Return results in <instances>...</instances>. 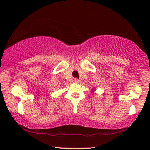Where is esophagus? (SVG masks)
I'll use <instances>...</instances> for the list:
<instances>
[{"label": "esophagus", "instance_id": "34e87169", "mask_svg": "<svg viewBox=\"0 0 150 150\" xmlns=\"http://www.w3.org/2000/svg\"><path fill=\"white\" fill-rule=\"evenodd\" d=\"M79 81H79L77 79H74V80H73V82H74V83H77V84L79 83Z\"/></svg>", "mask_w": 150, "mask_h": 150}]
</instances>
